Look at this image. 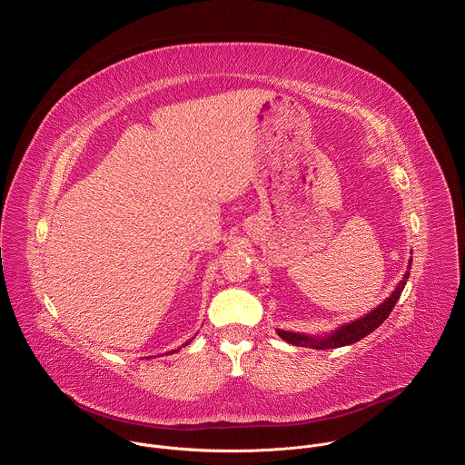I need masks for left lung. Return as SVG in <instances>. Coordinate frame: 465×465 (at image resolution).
<instances>
[{
    "mask_svg": "<svg viewBox=\"0 0 465 465\" xmlns=\"http://www.w3.org/2000/svg\"><path fill=\"white\" fill-rule=\"evenodd\" d=\"M411 267H412V259H409L407 272L403 274V280L395 285L391 294L382 303H379L375 309H371L364 316H361L357 320H351L348 323H342L341 327H335V331H331L329 335L316 337V335H307V333H296V331L276 329L278 335L292 346H305V348L309 346V348H314V350H335V348H342V346H350V344L359 342L361 339L368 337L371 331H375L388 318V314L391 312L397 300H400V296H401V292H403V289L409 282Z\"/></svg>",
    "mask_w": 465,
    "mask_h": 465,
    "instance_id": "obj_1",
    "label": "left lung"
}]
</instances>
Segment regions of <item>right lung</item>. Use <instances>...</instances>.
<instances>
[{
  "label": "right lung",
  "instance_id": "right-lung-1",
  "mask_svg": "<svg viewBox=\"0 0 465 465\" xmlns=\"http://www.w3.org/2000/svg\"><path fill=\"white\" fill-rule=\"evenodd\" d=\"M187 344H189V341H187L185 344H182V346H187ZM178 350H180V348H178ZM178 350H174V351H178ZM174 351H169V353H174Z\"/></svg>",
  "mask_w": 465,
  "mask_h": 465
}]
</instances>
